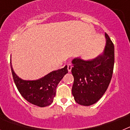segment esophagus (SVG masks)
<instances>
[{"label":"esophagus","instance_id":"1","mask_svg":"<svg viewBox=\"0 0 130 130\" xmlns=\"http://www.w3.org/2000/svg\"><path fill=\"white\" fill-rule=\"evenodd\" d=\"M72 64H68V72H70L72 70Z\"/></svg>","mask_w":130,"mask_h":130}]
</instances>
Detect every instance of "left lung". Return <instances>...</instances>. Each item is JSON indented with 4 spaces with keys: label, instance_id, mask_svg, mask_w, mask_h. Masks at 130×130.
Segmentation results:
<instances>
[{
    "label": "left lung",
    "instance_id": "8db88e82",
    "mask_svg": "<svg viewBox=\"0 0 130 130\" xmlns=\"http://www.w3.org/2000/svg\"><path fill=\"white\" fill-rule=\"evenodd\" d=\"M106 45L102 55L90 60L76 58L72 60L74 80L72 94L77 104L88 106L100 99L112 78L115 63L114 45L107 33Z\"/></svg>",
    "mask_w": 130,
    "mask_h": 130
}]
</instances>
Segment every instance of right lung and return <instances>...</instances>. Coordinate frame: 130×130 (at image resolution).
<instances>
[{
	"label": "right lung",
	"mask_w": 130,
	"mask_h": 130,
	"mask_svg": "<svg viewBox=\"0 0 130 130\" xmlns=\"http://www.w3.org/2000/svg\"><path fill=\"white\" fill-rule=\"evenodd\" d=\"M10 66L13 81L21 95L29 103L41 107L52 104L58 84L68 73L66 66L63 68L50 72L40 79L26 81L19 78L15 73L11 62Z\"/></svg>",
	"instance_id": "right-lung-1"
}]
</instances>
